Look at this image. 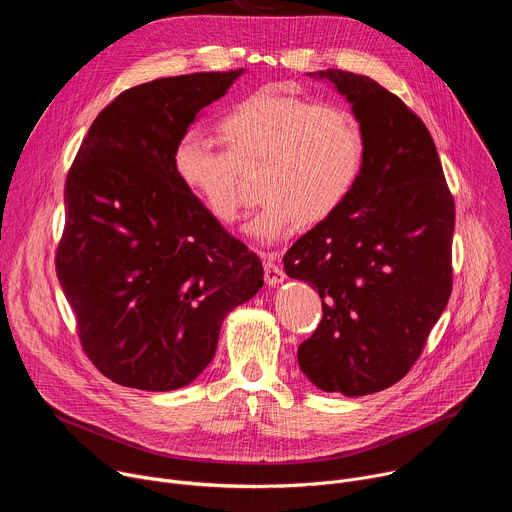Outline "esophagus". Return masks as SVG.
I'll list each match as a JSON object with an SVG mask.
<instances>
[{
    "label": "esophagus",
    "mask_w": 512,
    "mask_h": 512,
    "mask_svg": "<svg viewBox=\"0 0 512 512\" xmlns=\"http://www.w3.org/2000/svg\"><path fill=\"white\" fill-rule=\"evenodd\" d=\"M263 267H265V281L269 285H277V283H281L285 279V273L279 267L277 257L273 253H265L263 255Z\"/></svg>",
    "instance_id": "34e87169"
}]
</instances>
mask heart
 <instances>
[{"mask_svg": "<svg viewBox=\"0 0 512 512\" xmlns=\"http://www.w3.org/2000/svg\"><path fill=\"white\" fill-rule=\"evenodd\" d=\"M225 150L188 129L172 150L180 184L214 221L231 225L241 208V172L261 164V206L247 225L259 241H275L300 221L318 225L356 190L367 166V133L354 111L316 103L279 87L239 101L218 123Z\"/></svg>", "mask_w": 512, "mask_h": 512, "instance_id": "obj_1", "label": "heart"}]
</instances>
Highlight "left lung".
I'll use <instances>...</instances> for the list:
<instances>
[{
    "label": "left lung",
    "mask_w": 512,
    "mask_h": 512,
    "mask_svg": "<svg viewBox=\"0 0 512 512\" xmlns=\"http://www.w3.org/2000/svg\"><path fill=\"white\" fill-rule=\"evenodd\" d=\"M352 103L369 156L346 204L296 241L285 273L322 298L298 348L304 375L348 397L401 381L452 294L456 204L425 123L377 81L320 70Z\"/></svg>",
    "instance_id": "1"
}]
</instances>
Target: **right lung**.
<instances>
[{"instance_id":"right-lung-1","label":"right lung","mask_w":512,"mask_h":512,"mask_svg":"<svg viewBox=\"0 0 512 512\" xmlns=\"http://www.w3.org/2000/svg\"><path fill=\"white\" fill-rule=\"evenodd\" d=\"M241 72L123 91L97 115L68 170L56 275L85 354L117 385L172 391L194 381L225 316L263 285L261 259L172 168L178 137Z\"/></svg>"}]
</instances>
